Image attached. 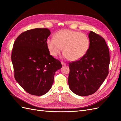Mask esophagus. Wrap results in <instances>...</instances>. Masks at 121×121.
I'll use <instances>...</instances> for the list:
<instances>
[{
	"mask_svg": "<svg viewBox=\"0 0 121 121\" xmlns=\"http://www.w3.org/2000/svg\"><path fill=\"white\" fill-rule=\"evenodd\" d=\"M61 64H62V65H66V63L63 62V61H61Z\"/></svg>",
	"mask_w": 121,
	"mask_h": 121,
	"instance_id": "34e87169",
	"label": "esophagus"
}]
</instances>
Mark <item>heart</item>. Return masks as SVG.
<instances>
[{
  "instance_id": "heart-1",
  "label": "heart",
  "mask_w": 121,
  "mask_h": 121,
  "mask_svg": "<svg viewBox=\"0 0 121 121\" xmlns=\"http://www.w3.org/2000/svg\"><path fill=\"white\" fill-rule=\"evenodd\" d=\"M53 38L46 40V46L50 54L57 56L62 49L63 56L71 61L82 59L87 53L90 46L88 36L75 30L65 29L56 32Z\"/></svg>"
}]
</instances>
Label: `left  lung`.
I'll return each mask as SVG.
<instances>
[{"label":"left lung","mask_w":121,"mask_h":121,"mask_svg":"<svg viewBox=\"0 0 121 121\" xmlns=\"http://www.w3.org/2000/svg\"><path fill=\"white\" fill-rule=\"evenodd\" d=\"M89 48L82 59L69 64L68 84L74 93L81 96L94 94L109 73L110 54L104 38L91 31Z\"/></svg>","instance_id":"left-lung-1"}]
</instances>
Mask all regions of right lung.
Segmentation results:
<instances>
[{"label":"right lung","instance_id":"obj_1","mask_svg":"<svg viewBox=\"0 0 121 121\" xmlns=\"http://www.w3.org/2000/svg\"><path fill=\"white\" fill-rule=\"evenodd\" d=\"M48 29H34L21 33L14 43L11 60L15 80L28 93L42 96L50 89L60 61L50 55L46 40Z\"/></svg>","mask_w":121,"mask_h":121}]
</instances>
